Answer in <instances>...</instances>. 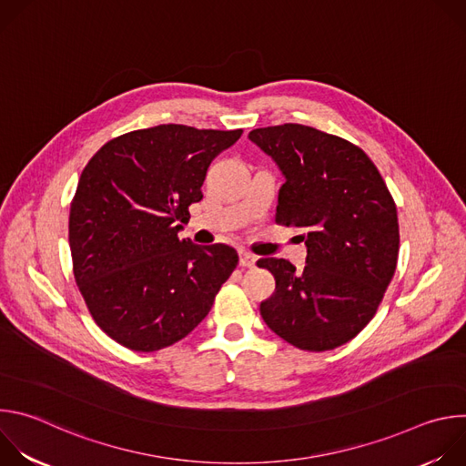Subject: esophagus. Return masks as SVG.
Instances as JSON below:
<instances>
[{
	"label": "esophagus",
	"instance_id": "esophagus-1",
	"mask_svg": "<svg viewBox=\"0 0 466 466\" xmlns=\"http://www.w3.org/2000/svg\"><path fill=\"white\" fill-rule=\"evenodd\" d=\"M256 259L258 258L254 254H250L247 250H239V265H241V268H254Z\"/></svg>",
	"mask_w": 466,
	"mask_h": 466
}]
</instances>
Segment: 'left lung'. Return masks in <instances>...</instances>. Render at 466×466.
<instances>
[{"instance_id": "8db88e82", "label": "left lung", "mask_w": 466, "mask_h": 466, "mask_svg": "<svg viewBox=\"0 0 466 466\" xmlns=\"http://www.w3.org/2000/svg\"><path fill=\"white\" fill-rule=\"evenodd\" d=\"M248 140L271 157L286 182L277 223L302 230L306 265L261 258L275 293L259 304L277 336L300 350H331L354 339L374 317L398 259L392 197L354 144L299 123L263 127Z\"/></svg>"}]
</instances>
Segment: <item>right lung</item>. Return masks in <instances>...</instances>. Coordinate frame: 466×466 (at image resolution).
<instances>
[{
  "label": "right lung",
  "instance_id": "right-lung-1",
  "mask_svg": "<svg viewBox=\"0 0 466 466\" xmlns=\"http://www.w3.org/2000/svg\"><path fill=\"white\" fill-rule=\"evenodd\" d=\"M238 130L158 125L106 142L70 207L79 291L97 326L137 352L169 347L201 322L238 265L234 247L178 239L212 160Z\"/></svg>",
  "mask_w": 466,
  "mask_h": 466
}]
</instances>
